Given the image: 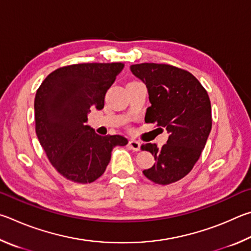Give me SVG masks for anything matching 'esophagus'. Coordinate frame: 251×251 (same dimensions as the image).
<instances>
[{
	"label": "esophagus",
	"instance_id": "1",
	"mask_svg": "<svg viewBox=\"0 0 251 251\" xmlns=\"http://www.w3.org/2000/svg\"><path fill=\"white\" fill-rule=\"evenodd\" d=\"M140 142H138V141H135V140H130L129 141V148L131 149V150H133V151H140Z\"/></svg>",
	"mask_w": 251,
	"mask_h": 251
}]
</instances>
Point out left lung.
Returning a JSON list of instances; mask_svg holds the SVG:
<instances>
[{
  "label": "left lung",
  "instance_id": "8db88e82",
  "mask_svg": "<svg viewBox=\"0 0 251 251\" xmlns=\"http://www.w3.org/2000/svg\"><path fill=\"white\" fill-rule=\"evenodd\" d=\"M130 68L148 88L151 105L144 120L170 133L161 148L142 144V150L152 153L155 160L143 174L161 185L177 182L194 168L212 130L207 91L190 72L172 65L143 63Z\"/></svg>",
  "mask_w": 251,
  "mask_h": 251
}]
</instances>
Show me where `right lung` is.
I'll return each instance as SVG.
<instances>
[{
  "label": "right lung",
  "instance_id": "obj_1",
  "mask_svg": "<svg viewBox=\"0 0 251 251\" xmlns=\"http://www.w3.org/2000/svg\"><path fill=\"white\" fill-rule=\"evenodd\" d=\"M122 63L75 64L54 70L35 96V130L51 165L69 181L87 184L104 173L122 135H101L86 125L91 109L101 110L105 92Z\"/></svg>",
  "mask_w": 251,
  "mask_h": 251
}]
</instances>
